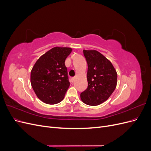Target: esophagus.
Here are the masks:
<instances>
[{
	"label": "esophagus",
	"instance_id": "esophagus-1",
	"mask_svg": "<svg viewBox=\"0 0 151 151\" xmlns=\"http://www.w3.org/2000/svg\"><path fill=\"white\" fill-rule=\"evenodd\" d=\"M75 79H76V77H72L71 80H72V82H74V80H75Z\"/></svg>",
	"mask_w": 151,
	"mask_h": 151
}]
</instances>
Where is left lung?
I'll list each match as a JSON object with an SVG mask.
<instances>
[{"instance_id": "8db88e82", "label": "left lung", "mask_w": 151, "mask_h": 151, "mask_svg": "<svg viewBox=\"0 0 151 151\" xmlns=\"http://www.w3.org/2000/svg\"><path fill=\"white\" fill-rule=\"evenodd\" d=\"M88 63V86L81 93L82 101L96 106L109 98L117 84V73L111 62L96 50H83Z\"/></svg>"}]
</instances>
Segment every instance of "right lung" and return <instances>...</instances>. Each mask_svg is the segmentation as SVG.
<instances>
[{"mask_svg":"<svg viewBox=\"0 0 151 151\" xmlns=\"http://www.w3.org/2000/svg\"><path fill=\"white\" fill-rule=\"evenodd\" d=\"M72 49L56 47L36 62L31 71V84L37 97L49 104L62 101L70 86L65 60Z\"/></svg>","mask_w":151,"mask_h":151,"instance_id":"right-lung-1","label":"right lung"}]
</instances>
